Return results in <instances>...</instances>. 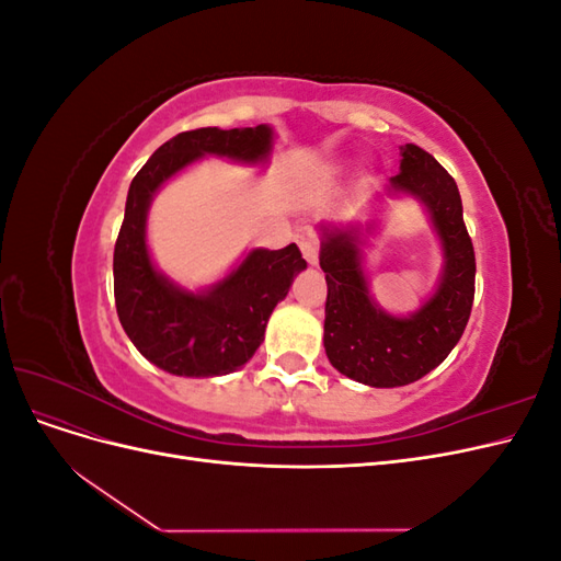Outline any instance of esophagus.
I'll list each match as a JSON object with an SVG mask.
<instances>
[{
	"mask_svg": "<svg viewBox=\"0 0 561 561\" xmlns=\"http://www.w3.org/2000/svg\"><path fill=\"white\" fill-rule=\"evenodd\" d=\"M299 248H301L304 260H307L311 266H313V264H318V245H316V241H311V239H304V241L299 243Z\"/></svg>",
	"mask_w": 561,
	"mask_h": 561,
	"instance_id": "esophagus-1",
	"label": "esophagus"
}]
</instances>
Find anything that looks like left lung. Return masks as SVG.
Returning <instances> with one entry per match:
<instances>
[{
  "instance_id": "8db88e82",
  "label": "left lung",
  "mask_w": 561,
  "mask_h": 561,
  "mask_svg": "<svg viewBox=\"0 0 561 561\" xmlns=\"http://www.w3.org/2000/svg\"><path fill=\"white\" fill-rule=\"evenodd\" d=\"M400 157L388 192L426 206L445 260L435 295L419 311L390 316L369 297L360 245L363 231L371 233L377 222L320 225V268L328 280L322 344L334 369L375 388L407 386L443 363L461 339L474 299V250L454 178L416 145H402Z\"/></svg>"
}]
</instances>
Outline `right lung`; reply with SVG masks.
Masks as SVG:
<instances>
[{
    "mask_svg": "<svg viewBox=\"0 0 561 561\" xmlns=\"http://www.w3.org/2000/svg\"><path fill=\"white\" fill-rule=\"evenodd\" d=\"M274 130L196 128L163 142L133 178L114 245V301L128 339L149 363L175 377H219L243 367L264 342L268 316L307 268L295 243L254 248L229 276L192 293L157 271L147 248L149 203L161 184L206 154L264 163Z\"/></svg>",
    "mask_w": 561,
    "mask_h": 561,
    "instance_id": "1",
    "label": "right lung"
}]
</instances>
